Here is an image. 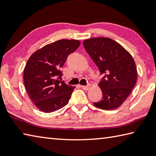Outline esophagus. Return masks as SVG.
<instances>
[{
	"mask_svg": "<svg viewBox=\"0 0 156 156\" xmlns=\"http://www.w3.org/2000/svg\"><path fill=\"white\" fill-rule=\"evenodd\" d=\"M81 87H82V89H84V90H88V89L91 87V84H88L87 85H86V86L82 85Z\"/></svg>",
	"mask_w": 156,
	"mask_h": 156,
	"instance_id": "esophagus-1",
	"label": "esophagus"
}]
</instances>
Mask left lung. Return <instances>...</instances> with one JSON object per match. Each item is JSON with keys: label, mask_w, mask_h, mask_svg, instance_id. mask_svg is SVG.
Instances as JSON below:
<instances>
[{"label": "left lung", "mask_w": 156, "mask_h": 156, "mask_svg": "<svg viewBox=\"0 0 156 156\" xmlns=\"http://www.w3.org/2000/svg\"><path fill=\"white\" fill-rule=\"evenodd\" d=\"M84 49L103 76L99 83L102 99L94 106L104 110L119 107L137 80V69L131 55L117 42L100 37L84 41Z\"/></svg>", "instance_id": "obj_1"}]
</instances>
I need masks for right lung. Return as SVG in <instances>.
<instances>
[{
    "label": "right lung",
    "instance_id": "1",
    "mask_svg": "<svg viewBox=\"0 0 156 156\" xmlns=\"http://www.w3.org/2000/svg\"><path fill=\"white\" fill-rule=\"evenodd\" d=\"M77 40H59L31 55L25 65L23 80L29 96L42 112L51 113L67 105L75 87L62 80L60 69L80 46Z\"/></svg>",
    "mask_w": 156,
    "mask_h": 156
}]
</instances>
